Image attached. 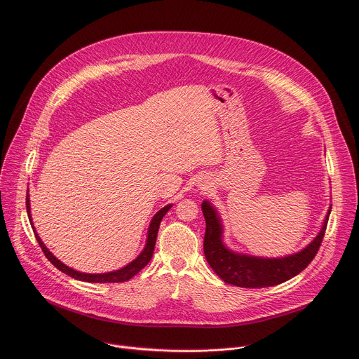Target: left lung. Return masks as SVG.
Here are the masks:
<instances>
[{
	"label": "left lung",
	"instance_id": "1",
	"mask_svg": "<svg viewBox=\"0 0 359 359\" xmlns=\"http://www.w3.org/2000/svg\"><path fill=\"white\" fill-rule=\"evenodd\" d=\"M331 209V208H330ZM201 210L206 219L204 233V255L215 273L227 284L243 288H263L281 284L309 266L317 255L325 236L330 212L324 220L320 234L302 251L283 259H262L236 254L222 243V224L216 210L209 201H203Z\"/></svg>",
	"mask_w": 359,
	"mask_h": 359
}]
</instances>
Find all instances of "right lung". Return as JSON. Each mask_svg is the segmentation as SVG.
Returning a JSON list of instances; mask_svg holds the SVG:
<instances>
[{
    "label": "right lung",
    "instance_id": "add662e5",
    "mask_svg": "<svg viewBox=\"0 0 359 359\" xmlns=\"http://www.w3.org/2000/svg\"><path fill=\"white\" fill-rule=\"evenodd\" d=\"M172 206L169 204V206H165L162 210H159L155 216H153L151 219V223H150V227H149V233H147V241H146V245H144V250L140 252L139 257L136 260H133L130 264H128L126 267L118 270V271H112V273H105V274H85V273H79V271H75L72 269H69L68 266L62 264L57 257H54L53 252H50L45 244L41 241L39 236L35 233V229L32 226V220H31V209H29V197L27 194V213H28V217H29V223L34 229V234H35V238L41 247V250L43 251L45 257L53 263L60 271L68 274L69 277L75 278V280H81V281H86V283H123V281H128L130 280L133 276H136L151 259L153 255V250H155V244H156V237H158V231H159V226H161V222L163 219V216L169 212Z\"/></svg>",
    "mask_w": 359,
    "mask_h": 359
}]
</instances>
